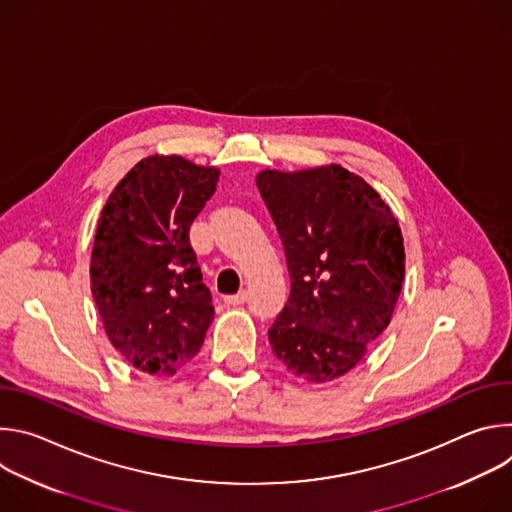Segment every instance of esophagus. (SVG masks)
<instances>
[{"instance_id":"34e87169","label":"esophagus","mask_w":512,"mask_h":512,"mask_svg":"<svg viewBox=\"0 0 512 512\" xmlns=\"http://www.w3.org/2000/svg\"><path fill=\"white\" fill-rule=\"evenodd\" d=\"M245 302H247V291H239V294L225 298V304H229V306H241Z\"/></svg>"}]
</instances>
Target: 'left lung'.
<instances>
[{"label":"left lung","instance_id":"1","mask_svg":"<svg viewBox=\"0 0 512 512\" xmlns=\"http://www.w3.org/2000/svg\"><path fill=\"white\" fill-rule=\"evenodd\" d=\"M257 188L291 277L269 344L296 377L334 381L391 322L405 275L399 223L377 190L336 164L263 170Z\"/></svg>","mask_w":512,"mask_h":512}]
</instances>
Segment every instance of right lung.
Instances as JSON below:
<instances>
[{
  "mask_svg": "<svg viewBox=\"0 0 512 512\" xmlns=\"http://www.w3.org/2000/svg\"><path fill=\"white\" fill-rule=\"evenodd\" d=\"M218 176L156 154L137 162L103 206L91 291L115 350L148 375L184 369L214 318L188 235Z\"/></svg>",
  "mask_w": 512,
  "mask_h": 512,
  "instance_id": "1",
  "label": "right lung"
}]
</instances>
